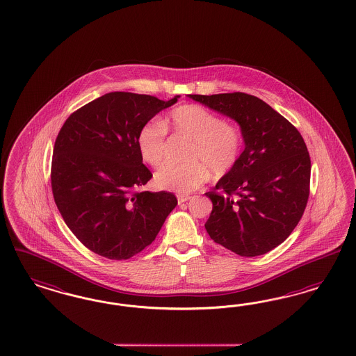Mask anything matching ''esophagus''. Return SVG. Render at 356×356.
<instances>
[{
	"instance_id": "1",
	"label": "esophagus",
	"mask_w": 356,
	"mask_h": 356,
	"mask_svg": "<svg viewBox=\"0 0 356 356\" xmlns=\"http://www.w3.org/2000/svg\"><path fill=\"white\" fill-rule=\"evenodd\" d=\"M191 199V196L188 195H178V203L179 204H182L184 202H187V200H190Z\"/></svg>"
}]
</instances>
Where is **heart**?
Wrapping results in <instances>:
<instances>
[{"instance_id":"b5f03b06","label":"heart","mask_w":356,"mask_h":356,"mask_svg":"<svg viewBox=\"0 0 356 356\" xmlns=\"http://www.w3.org/2000/svg\"><path fill=\"white\" fill-rule=\"evenodd\" d=\"M166 127L193 138L187 162H166L154 175L159 188L190 194L206 184L209 170L215 177L229 172L238 162L240 131L218 114L199 104H182L166 116L163 123L150 120L140 128L138 148L141 159L159 166L166 154Z\"/></svg>"}]
</instances>
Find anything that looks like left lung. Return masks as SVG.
Segmentation results:
<instances>
[{
    "instance_id": "left-lung-1",
    "label": "left lung",
    "mask_w": 356,
    "mask_h": 356,
    "mask_svg": "<svg viewBox=\"0 0 356 356\" xmlns=\"http://www.w3.org/2000/svg\"><path fill=\"white\" fill-rule=\"evenodd\" d=\"M241 127L245 149L236 166L206 195L207 233L241 257L273 250L296 228L309 197L310 157L298 128L246 92L190 94Z\"/></svg>"
}]
</instances>
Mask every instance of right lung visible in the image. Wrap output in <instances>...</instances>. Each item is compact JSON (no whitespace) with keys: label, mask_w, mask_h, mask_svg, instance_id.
Here are the masks:
<instances>
[{"label":"right lung","mask_w":356,"mask_h":356,"mask_svg":"<svg viewBox=\"0 0 356 356\" xmlns=\"http://www.w3.org/2000/svg\"><path fill=\"white\" fill-rule=\"evenodd\" d=\"M178 98L107 92L61 127L51 166L54 199L69 229L92 252L129 259L154 241L177 206L172 193L138 190L152 172L143 163L138 135Z\"/></svg>","instance_id":"add662e5"}]
</instances>
